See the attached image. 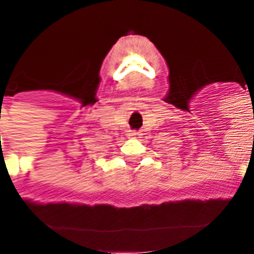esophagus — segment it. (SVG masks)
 Returning a JSON list of instances; mask_svg holds the SVG:
<instances>
[{
    "label": "esophagus",
    "mask_w": 254,
    "mask_h": 254,
    "mask_svg": "<svg viewBox=\"0 0 254 254\" xmlns=\"http://www.w3.org/2000/svg\"><path fill=\"white\" fill-rule=\"evenodd\" d=\"M128 136L131 138H140L141 137V132L140 131H129Z\"/></svg>",
    "instance_id": "34e87169"
}]
</instances>
